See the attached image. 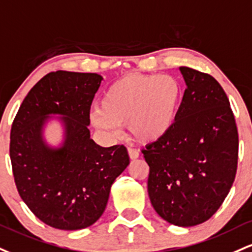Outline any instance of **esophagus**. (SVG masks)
I'll return each mask as SVG.
<instances>
[{
    "label": "esophagus",
    "instance_id": "34e87169",
    "mask_svg": "<svg viewBox=\"0 0 252 252\" xmlns=\"http://www.w3.org/2000/svg\"><path fill=\"white\" fill-rule=\"evenodd\" d=\"M128 153H129V157L131 159H136L139 157L138 150H136L135 148H128Z\"/></svg>",
    "mask_w": 252,
    "mask_h": 252
}]
</instances>
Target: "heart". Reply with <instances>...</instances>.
Wrapping results in <instances>:
<instances>
[{"label":"heart","mask_w":252,"mask_h":252,"mask_svg":"<svg viewBox=\"0 0 252 252\" xmlns=\"http://www.w3.org/2000/svg\"><path fill=\"white\" fill-rule=\"evenodd\" d=\"M183 89L169 75L130 74L107 88L102 107L90 111L93 126L110 136L128 123L131 135L142 143L158 141L174 126Z\"/></svg>","instance_id":"heart-1"}]
</instances>
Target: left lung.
<instances>
[{
	"mask_svg": "<svg viewBox=\"0 0 252 252\" xmlns=\"http://www.w3.org/2000/svg\"><path fill=\"white\" fill-rule=\"evenodd\" d=\"M180 71L187 89L174 126L142 153L155 211L188 228L208 220L228 196L237 170L238 134L220 84L188 66Z\"/></svg>",
	"mask_w": 252,
	"mask_h": 252,
	"instance_id": "obj_1",
	"label": "left lung"
}]
</instances>
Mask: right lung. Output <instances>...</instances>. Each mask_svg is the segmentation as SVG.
<instances>
[{"label":"right lung","instance_id":"obj_1","mask_svg":"<svg viewBox=\"0 0 252 252\" xmlns=\"http://www.w3.org/2000/svg\"><path fill=\"white\" fill-rule=\"evenodd\" d=\"M103 77L59 70L41 78L23 99L10 132V159L21 198L39 220L81 230L102 216L115 180L129 165L124 145L104 148L90 137V105ZM57 123L54 146L45 131Z\"/></svg>","mask_w":252,"mask_h":252}]
</instances>
